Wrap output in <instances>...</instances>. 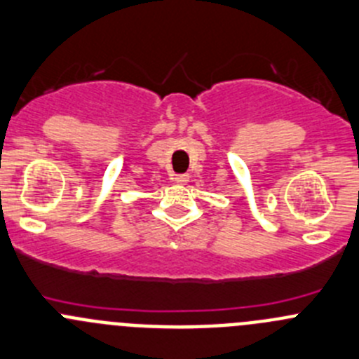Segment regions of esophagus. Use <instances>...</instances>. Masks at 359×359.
I'll list each match as a JSON object with an SVG mask.
<instances>
[{
  "instance_id": "esophagus-1",
  "label": "esophagus",
  "mask_w": 359,
  "mask_h": 359,
  "mask_svg": "<svg viewBox=\"0 0 359 359\" xmlns=\"http://www.w3.org/2000/svg\"><path fill=\"white\" fill-rule=\"evenodd\" d=\"M173 182L177 184H187V180H189V175L187 173H175V175L172 177Z\"/></svg>"
}]
</instances>
